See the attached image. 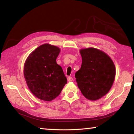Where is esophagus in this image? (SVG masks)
I'll return each instance as SVG.
<instances>
[{"instance_id": "34e87169", "label": "esophagus", "mask_w": 134, "mask_h": 134, "mask_svg": "<svg viewBox=\"0 0 134 134\" xmlns=\"http://www.w3.org/2000/svg\"><path fill=\"white\" fill-rule=\"evenodd\" d=\"M67 80H68V81H72V80H73V78H72V77L69 76L67 77Z\"/></svg>"}]
</instances>
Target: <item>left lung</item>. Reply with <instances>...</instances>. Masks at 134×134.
I'll return each instance as SVG.
<instances>
[{"instance_id":"left-lung-1","label":"left lung","mask_w":134,"mask_h":134,"mask_svg":"<svg viewBox=\"0 0 134 134\" xmlns=\"http://www.w3.org/2000/svg\"><path fill=\"white\" fill-rule=\"evenodd\" d=\"M81 68L75 74L81 93L90 100L99 99L109 91L115 80L116 70L111 58L94 48L81 49Z\"/></svg>"}]
</instances>
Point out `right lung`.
Here are the masks:
<instances>
[{
    "instance_id": "right-lung-1",
    "label": "right lung",
    "mask_w": 134,
    "mask_h": 134,
    "mask_svg": "<svg viewBox=\"0 0 134 134\" xmlns=\"http://www.w3.org/2000/svg\"><path fill=\"white\" fill-rule=\"evenodd\" d=\"M60 52L57 47L43 44L32 52L25 63L24 74L28 87L42 100L55 99L67 83L62 67L56 62Z\"/></svg>"
}]
</instances>
